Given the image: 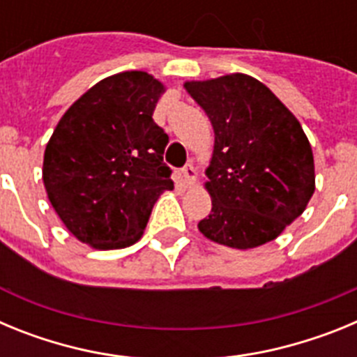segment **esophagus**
Returning a JSON list of instances; mask_svg holds the SVG:
<instances>
[{
  "mask_svg": "<svg viewBox=\"0 0 357 357\" xmlns=\"http://www.w3.org/2000/svg\"><path fill=\"white\" fill-rule=\"evenodd\" d=\"M182 176H184V182L188 185H193L197 182V169H195L193 164H185L182 168Z\"/></svg>",
  "mask_w": 357,
  "mask_h": 357,
  "instance_id": "34e87169",
  "label": "esophagus"
}]
</instances>
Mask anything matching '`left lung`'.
Here are the masks:
<instances>
[{
  "instance_id": "left-lung-1",
  "label": "left lung",
  "mask_w": 357,
  "mask_h": 357,
  "mask_svg": "<svg viewBox=\"0 0 357 357\" xmlns=\"http://www.w3.org/2000/svg\"><path fill=\"white\" fill-rule=\"evenodd\" d=\"M184 87L214 130L206 169L213 209L198 230L239 250L273 241L314 193L313 150L301 123L263 82L243 73Z\"/></svg>"
}]
</instances>
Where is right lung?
<instances>
[{"mask_svg":"<svg viewBox=\"0 0 357 357\" xmlns=\"http://www.w3.org/2000/svg\"><path fill=\"white\" fill-rule=\"evenodd\" d=\"M162 82L123 71L73 103L44 150L43 181L53 209L78 241L96 250L139 241L153 204L172 191L168 134L153 121Z\"/></svg>","mask_w":357,"mask_h":357,"instance_id":"add662e5","label":"right lung"}]
</instances>
